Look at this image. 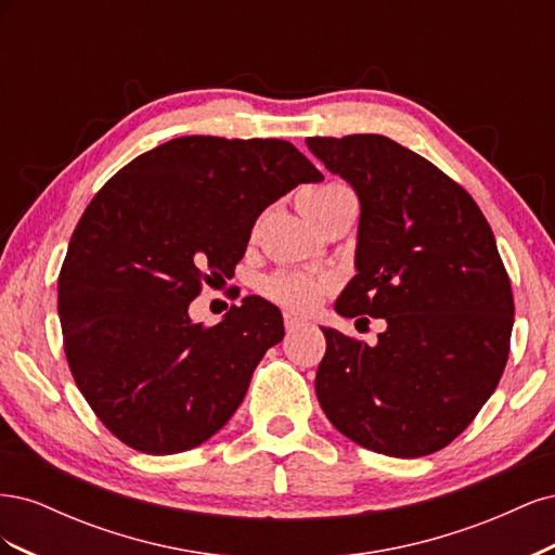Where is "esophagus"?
<instances>
[{
    "instance_id": "esophagus-1",
    "label": "esophagus",
    "mask_w": 555,
    "mask_h": 555,
    "mask_svg": "<svg viewBox=\"0 0 555 555\" xmlns=\"http://www.w3.org/2000/svg\"><path fill=\"white\" fill-rule=\"evenodd\" d=\"M306 326H308V319H300L294 312H284V328H287V333H296Z\"/></svg>"
}]
</instances>
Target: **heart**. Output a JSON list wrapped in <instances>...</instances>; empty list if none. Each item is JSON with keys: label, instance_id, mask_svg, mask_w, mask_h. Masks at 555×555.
<instances>
[{"label": "heart", "instance_id": "1", "mask_svg": "<svg viewBox=\"0 0 555 555\" xmlns=\"http://www.w3.org/2000/svg\"><path fill=\"white\" fill-rule=\"evenodd\" d=\"M347 192L340 184H326V188L310 190L304 196H300V208H304L306 215H310L317 206H322L324 201L333 198ZM331 289V280L328 278H317L308 273H275L271 278H266L261 282V292L275 300V304L296 310V312H312L319 304H322L324 296Z\"/></svg>", "mask_w": 555, "mask_h": 555}]
</instances>
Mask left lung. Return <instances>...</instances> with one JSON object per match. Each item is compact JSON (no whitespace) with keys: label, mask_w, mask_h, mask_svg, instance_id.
Here are the masks:
<instances>
[{"label":"left lung","mask_w":555,"mask_h":555,"mask_svg":"<svg viewBox=\"0 0 555 555\" xmlns=\"http://www.w3.org/2000/svg\"><path fill=\"white\" fill-rule=\"evenodd\" d=\"M306 143L361 201L359 273L335 310L386 319L375 347L322 328L319 405L365 449L428 456L473 424L507 365L514 296L493 231L456 180L391 139Z\"/></svg>","instance_id":"obj_1"}]
</instances>
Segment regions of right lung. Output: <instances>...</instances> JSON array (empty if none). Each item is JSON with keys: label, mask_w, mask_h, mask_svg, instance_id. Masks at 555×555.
Returning a JSON list of instances; mask_svg holds the SVG:
<instances>
[{"label": "right lung", "mask_w": 555, "mask_h": 555, "mask_svg": "<svg viewBox=\"0 0 555 555\" xmlns=\"http://www.w3.org/2000/svg\"><path fill=\"white\" fill-rule=\"evenodd\" d=\"M312 162L280 139L182 137L122 166L78 220L57 280L76 386L127 447L166 456L204 444L284 338L259 296L220 324H192L201 287L233 275L257 217Z\"/></svg>", "instance_id": "obj_1"}]
</instances>
